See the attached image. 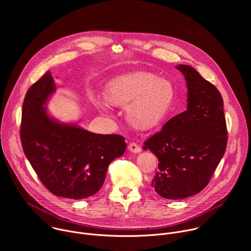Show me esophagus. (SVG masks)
<instances>
[{"instance_id": "34e87169", "label": "esophagus", "mask_w": 251, "mask_h": 251, "mask_svg": "<svg viewBox=\"0 0 251 251\" xmlns=\"http://www.w3.org/2000/svg\"><path fill=\"white\" fill-rule=\"evenodd\" d=\"M128 150L132 153H140L141 152V147L137 144V143L132 142L128 145Z\"/></svg>"}]
</instances>
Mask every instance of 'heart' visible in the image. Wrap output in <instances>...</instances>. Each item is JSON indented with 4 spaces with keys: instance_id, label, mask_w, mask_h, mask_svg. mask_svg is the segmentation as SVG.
Returning a JSON list of instances; mask_svg holds the SVG:
<instances>
[{
    "instance_id": "obj_1",
    "label": "heart",
    "mask_w": 251,
    "mask_h": 251,
    "mask_svg": "<svg viewBox=\"0 0 251 251\" xmlns=\"http://www.w3.org/2000/svg\"><path fill=\"white\" fill-rule=\"evenodd\" d=\"M176 91L172 82L151 73H136L111 81L106 99L115 106H127L126 118L138 130L147 131L161 125L172 109ZM104 106L101 100L96 101Z\"/></svg>"
}]
</instances>
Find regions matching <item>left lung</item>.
I'll return each instance as SVG.
<instances>
[{
    "label": "left lung",
    "mask_w": 251,
    "mask_h": 251,
    "mask_svg": "<svg viewBox=\"0 0 251 251\" xmlns=\"http://www.w3.org/2000/svg\"><path fill=\"white\" fill-rule=\"evenodd\" d=\"M176 68L187 81L188 108L171 118L143 146L159 160L152 187L168 200L186 199L202 191L227 143L220 91L194 67L180 64Z\"/></svg>",
    "instance_id": "8db88e82"
}]
</instances>
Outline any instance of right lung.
<instances>
[{"label":"right lung","instance_id":"obj_1","mask_svg":"<svg viewBox=\"0 0 251 251\" xmlns=\"http://www.w3.org/2000/svg\"><path fill=\"white\" fill-rule=\"evenodd\" d=\"M55 88L48 71L25 94L21 123L24 153L50 193L86 199L101 189L107 168L127 145L120 135L95 134L50 117L45 105Z\"/></svg>","mask_w":251,"mask_h":251}]
</instances>
